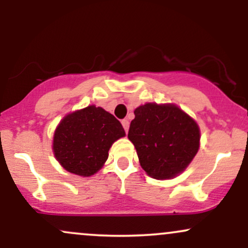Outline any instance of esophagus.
<instances>
[{
	"label": "esophagus",
	"instance_id": "esophagus-1",
	"mask_svg": "<svg viewBox=\"0 0 248 248\" xmlns=\"http://www.w3.org/2000/svg\"><path fill=\"white\" fill-rule=\"evenodd\" d=\"M121 124H122V126H124V130H126V133H127L128 129H129V121H128L127 119H124V120L121 121Z\"/></svg>",
	"mask_w": 248,
	"mask_h": 248
}]
</instances>
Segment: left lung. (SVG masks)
<instances>
[{"mask_svg": "<svg viewBox=\"0 0 248 248\" xmlns=\"http://www.w3.org/2000/svg\"><path fill=\"white\" fill-rule=\"evenodd\" d=\"M134 114L128 139L147 175L163 181L183 172L201 144L197 122L175 104L147 102Z\"/></svg>", "mask_w": 248, "mask_h": 248, "instance_id": "1", "label": "left lung"}]
</instances>
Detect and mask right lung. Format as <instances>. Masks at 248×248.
<instances>
[{"instance_id":"right-lung-1","label":"right lung","mask_w":248,"mask_h":248,"mask_svg":"<svg viewBox=\"0 0 248 248\" xmlns=\"http://www.w3.org/2000/svg\"><path fill=\"white\" fill-rule=\"evenodd\" d=\"M124 135L114 115L90 105L62 119L53 134V155L66 171L90 177L104 167L109 148Z\"/></svg>"}]
</instances>
